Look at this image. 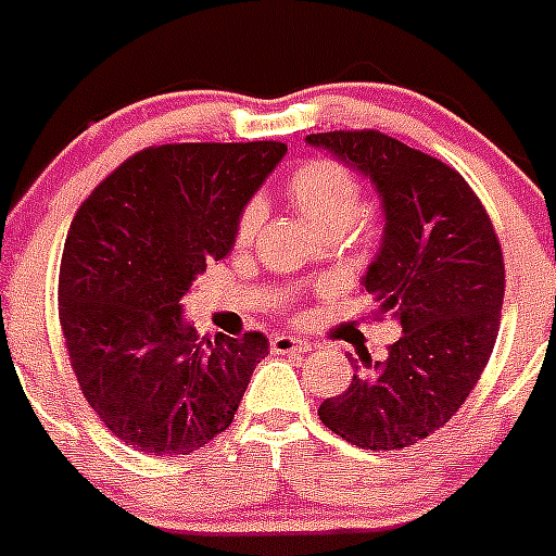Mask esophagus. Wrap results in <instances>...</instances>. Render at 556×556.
I'll return each instance as SVG.
<instances>
[{
	"mask_svg": "<svg viewBox=\"0 0 556 556\" xmlns=\"http://www.w3.org/2000/svg\"><path fill=\"white\" fill-rule=\"evenodd\" d=\"M312 350V344L303 339H294V336H287V333H278L269 339V353L275 355H300V353H308Z\"/></svg>",
	"mask_w": 556,
	"mask_h": 556,
	"instance_id": "1",
	"label": "esophagus"
}]
</instances>
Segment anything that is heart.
<instances>
[{
  "mask_svg": "<svg viewBox=\"0 0 556 556\" xmlns=\"http://www.w3.org/2000/svg\"><path fill=\"white\" fill-rule=\"evenodd\" d=\"M283 192L298 208L300 215L308 217L314 226L328 237L339 233H369V223L361 215L364 212V187L361 178L336 160H308L294 167L283 181ZM262 226V203L248 201L239 208L233 223V242L251 244Z\"/></svg>",
  "mask_w": 556,
  "mask_h": 556,
  "instance_id": "b5f03b06",
  "label": "heart"
}]
</instances>
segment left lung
<instances>
[{
	"label": "left lung",
	"instance_id": "8db88e82",
	"mask_svg": "<svg viewBox=\"0 0 556 556\" xmlns=\"http://www.w3.org/2000/svg\"><path fill=\"white\" fill-rule=\"evenodd\" d=\"M375 181L386 212L380 256L364 275L375 317L394 314L402 336L389 358L355 371L319 405L328 430L361 450H405L444 427L480 380L498 336L504 256L466 178L378 129L308 135Z\"/></svg>",
	"mask_w": 556,
	"mask_h": 556
}]
</instances>
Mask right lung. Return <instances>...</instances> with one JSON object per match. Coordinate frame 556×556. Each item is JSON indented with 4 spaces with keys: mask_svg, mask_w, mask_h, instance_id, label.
<instances>
[{
    "mask_svg": "<svg viewBox=\"0 0 556 556\" xmlns=\"http://www.w3.org/2000/svg\"><path fill=\"white\" fill-rule=\"evenodd\" d=\"M287 146L167 142L137 151L76 208L60 325L81 396L146 455H190L233 421L264 333L198 339L181 298L233 244L239 208Z\"/></svg>",
    "mask_w": 556,
    "mask_h": 556,
    "instance_id": "right-lung-1",
    "label": "right lung"
}]
</instances>
